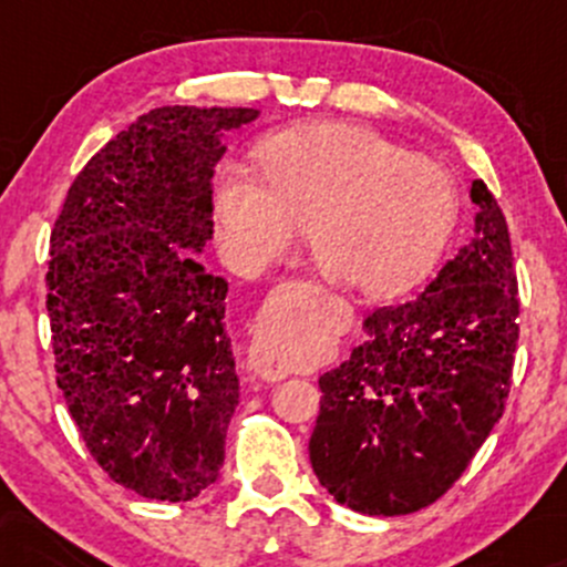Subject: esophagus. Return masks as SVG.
<instances>
[{"instance_id": "34e87169", "label": "esophagus", "mask_w": 567, "mask_h": 567, "mask_svg": "<svg viewBox=\"0 0 567 567\" xmlns=\"http://www.w3.org/2000/svg\"><path fill=\"white\" fill-rule=\"evenodd\" d=\"M250 368H252V373H256L258 379H264V381H279V379H285V375H288V370H285L282 365H277L275 360H269V357H266L258 347H252Z\"/></svg>"}]
</instances>
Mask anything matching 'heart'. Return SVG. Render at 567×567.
<instances>
[{"label":"heart","instance_id":"1","mask_svg":"<svg viewBox=\"0 0 567 567\" xmlns=\"http://www.w3.org/2000/svg\"><path fill=\"white\" fill-rule=\"evenodd\" d=\"M256 157L264 179L226 162L213 184L220 247L245 275L282 256L303 224L330 282L392 296L421 279L453 231L458 202L445 167L370 127L282 130Z\"/></svg>","mask_w":567,"mask_h":567}]
</instances>
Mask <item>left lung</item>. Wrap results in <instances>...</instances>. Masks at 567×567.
<instances>
[{"label": "left lung", "instance_id": "1", "mask_svg": "<svg viewBox=\"0 0 567 567\" xmlns=\"http://www.w3.org/2000/svg\"><path fill=\"white\" fill-rule=\"evenodd\" d=\"M474 237L413 301L368 315L365 338L320 379L309 440L317 480L375 517L447 493L504 413L519 338L509 229L483 181Z\"/></svg>", "mask_w": 567, "mask_h": 567}]
</instances>
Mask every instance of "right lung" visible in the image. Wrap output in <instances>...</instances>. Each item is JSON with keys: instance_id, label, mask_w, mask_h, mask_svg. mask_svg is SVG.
I'll list each match as a JSON object with an SVG mask.
<instances>
[{"instance_id": "right-lung-1", "label": "right lung", "mask_w": 567, "mask_h": 567, "mask_svg": "<svg viewBox=\"0 0 567 567\" xmlns=\"http://www.w3.org/2000/svg\"><path fill=\"white\" fill-rule=\"evenodd\" d=\"M256 109L162 106L71 184L50 237L55 381L101 470L143 498L216 483L239 402L226 285L192 256L213 239L220 135Z\"/></svg>"}]
</instances>
